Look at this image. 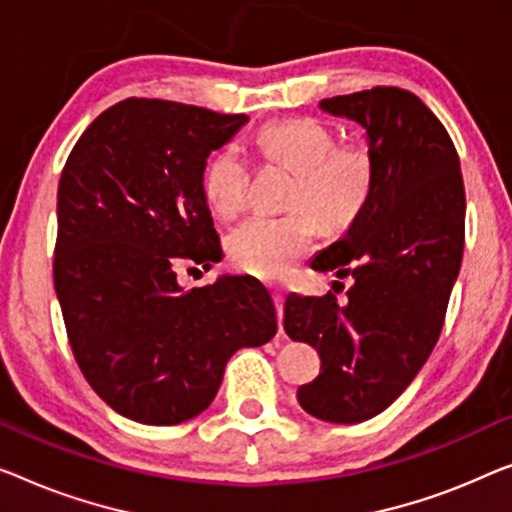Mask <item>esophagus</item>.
<instances>
[{"label": "esophagus", "instance_id": "34e87169", "mask_svg": "<svg viewBox=\"0 0 512 512\" xmlns=\"http://www.w3.org/2000/svg\"><path fill=\"white\" fill-rule=\"evenodd\" d=\"M273 301H276V310H278V322H280V329H282V303H285V296H282L280 292H273Z\"/></svg>", "mask_w": 512, "mask_h": 512}]
</instances>
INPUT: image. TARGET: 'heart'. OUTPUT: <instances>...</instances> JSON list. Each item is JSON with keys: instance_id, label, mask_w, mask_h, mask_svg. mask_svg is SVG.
Returning a JSON list of instances; mask_svg holds the SVG:
<instances>
[{"instance_id": "heart-1", "label": "heart", "mask_w": 512, "mask_h": 512, "mask_svg": "<svg viewBox=\"0 0 512 512\" xmlns=\"http://www.w3.org/2000/svg\"><path fill=\"white\" fill-rule=\"evenodd\" d=\"M266 158L294 170L285 216H253L227 236L234 266L259 278H282L310 246L315 220L324 230H345L368 204L375 181L372 158L356 144H335V135L317 119L266 124L257 135ZM248 167L239 151L223 147L209 158L202 193L218 218L243 209Z\"/></svg>"}]
</instances>
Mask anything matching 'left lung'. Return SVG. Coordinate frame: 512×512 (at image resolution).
I'll use <instances>...</instances> for the list:
<instances>
[{
	"mask_svg": "<svg viewBox=\"0 0 512 512\" xmlns=\"http://www.w3.org/2000/svg\"><path fill=\"white\" fill-rule=\"evenodd\" d=\"M356 121L375 167L363 211L324 248L315 271L352 276L347 301L287 296L285 331L322 372L296 393L310 416L361 423L400 398L437 345L464 250V183L451 135L414 94L375 87L324 98Z\"/></svg>",
	"mask_w": 512,
	"mask_h": 512,
	"instance_id": "8db88e82",
	"label": "left lung"
}]
</instances>
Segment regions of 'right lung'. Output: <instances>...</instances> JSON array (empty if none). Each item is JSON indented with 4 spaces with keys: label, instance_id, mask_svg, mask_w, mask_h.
Returning a JSON list of instances; mask_svg holds the SVG:
<instances>
[{
    "label": "right lung",
    "instance_id": "right-lung-1",
    "mask_svg": "<svg viewBox=\"0 0 512 512\" xmlns=\"http://www.w3.org/2000/svg\"><path fill=\"white\" fill-rule=\"evenodd\" d=\"M246 121L128 98L91 121L61 172L55 289L68 342L89 386L131 421L202 414L236 349L278 331L262 282L220 276L186 292L177 280L223 257L202 174Z\"/></svg>",
    "mask_w": 512,
    "mask_h": 512
}]
</instances>
